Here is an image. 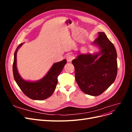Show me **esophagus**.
I'll list each match as a JSON object with an SVG mask.
<instances>
[{"label": "esophagus", "instance_id": "34e87169", "mask_svg": "<svg viewBox=\"0 0 132 132\" xmlns=\"http://www.w3.org/2000/svg\"><path fill=\"white\" fill-rule=\"evenodd\" d=\"M66 58H67V60L68 62H70L72 61V60L74 59V57L71 54H68L67 55Z\"/></svg>", "mask_w": 132, "mask_h": 132}]
</instances>
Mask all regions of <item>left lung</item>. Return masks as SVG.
<instances>
[{"instance_id": "left-lung-1", "label": "left lung", "mask_w": 132, "mask_h": 132, "mask_svg": "<svg viewBox=\"0 0 132 132\" xmlns=\"http://www.w3.org/2000/svg\"><path fill=\"white\" fill-rule=\"evenodd\" d=\"M93 45L99 47L95 54H80L72 61L76 81L86 94L96 96L112 84L117 74V52L105 32H98ZM99 55V59L97 57Z\"/></svg>"}]
</instances>
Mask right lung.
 <instances>
[{"instance_id": "add662e5", "label": "right lung", "mask_w": 132, "mask_h": 132, "mask_svg": "<svg viewBox=\"0 0 132 132\" xmlns=\"http://www.w3.org/2000/svg\"><path fill=\"white\" fill-rule=\"evenodd\" d=\"M23 43L19 45L14 53L13 65L14 78L18 85L28 97L35 100H43L50 97L54 93L58 83V77L67 63L65 59L54 63L48 72L43 78L37 81H28L19 75L16 67V54L19 48Z\"/></svg>"}]
</instances>
